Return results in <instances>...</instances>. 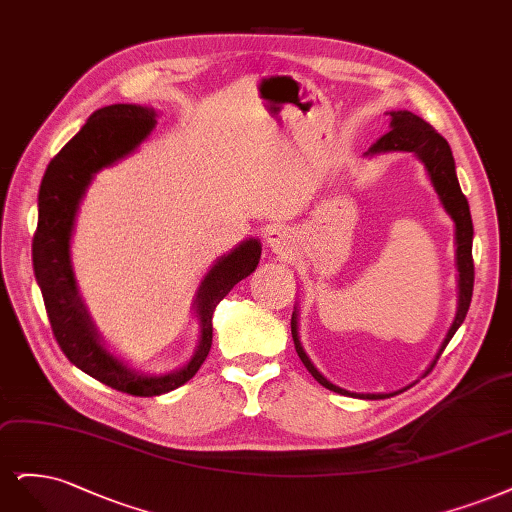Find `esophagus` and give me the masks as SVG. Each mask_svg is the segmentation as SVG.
Instances as JSON below:
<instances>
[{"label":"esophagus","instance_id":"obj_1","mask_svg":"<svg viewBox=\"0 0 512 512\" xmlns=\"http://www.w3.org/2000/svg\"><path fill=\"white\" fill-rule=\"evenodd\" d=\"M266 242L270 249L278 255H289L291 249H293V236L287 227L283 225H274L268 229L266 234Z\"/></svg>","mask_w":512,"mask_h":512}]
</instances>
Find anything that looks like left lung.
I'll use <instances>...</instances> for the list:
<instances>
[{
	"label": "left lung",
	"mask_w": 512,
	"mask_h": 512,
	"mask_svg": "<svg viewBox=\"0 0 512 512\" xmlns=\"http://www.w3.org/2000/svg\"><path fill=\"white\" fill-rule=\"evenodd\" d=\"M391 117V131H387L385 136L378 138L370 148H368V157L381 155V153H395V151H404V153H415L421 163L427 170V176H430L434 191L438 193V200L442 204V208L447 210L449 217L455 223V266H457V312H455V321L449 329L447 338H444L440 351L436 355V359L432 361V368L436 366L438 357L442 355L444 346L449 344V340L455 336V332L459 329V325L464 323L468 308L472 302V287H474V261H472V217H470V206L466 195L461 193L459 180L455 174V159L451 153L449 142L444 140L438 131L425 123L417 114H412L408 110H391L387 112ZM291 336H293V344L295 351H298L302 364L306 366V370L317 378V383H321L325 389L336 391L342 395H355V398L361 400H385L389 395L395 393H351L342 387H336L334 383H329L327 378L315 368L310 357L306 355L304 346L300 342V332H298V310H293L291 315ZM430 368V370H432Z\"/></svg>",
	"instance_id": "left-lung-1"
}]
</instances>
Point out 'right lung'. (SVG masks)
I'll return each mask as SVG.
<instances>
[{
  "mask_svg": "<svg viewBox=\"0 0 512 512\" xmlns=\"http://www.w3.org/2000/svg\"><path fill=\"white\" fill-rule=\"evenodd\" d=\"M155 117L153 108L136 104H112L91 114L78 134L48 163L38 193V229L31 244L46 315L65 357L95 381L140 398L168 393L195 376L212 346L214 308L234 285L255 272L261 257L259 240L249 238L208 270L193 300L200 321V344L183 368L148 376L129 368L106 349L80 300L72 272L70 240L74 221L93 176L134 153L153 131Z\"/></svg>",
  "mask_w": 512,
  "mask_h": 512,
  "instance_id": "1",
  "label": "right lung"
}]
</instances>
